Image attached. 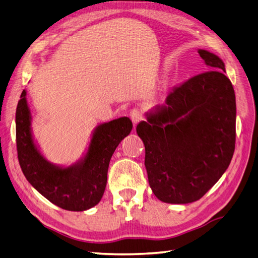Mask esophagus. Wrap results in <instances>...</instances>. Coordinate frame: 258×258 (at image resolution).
Instances as JSON below:
<instances>
[{"label":"esophagus","mask_w":258,"mask_h":258,"mask_svg":"<svg viewBox=\"0 0 258 258\" xmlns=\"http://www.w3.org/2000/svg\"><path fill=\"white\" fill-rule=\"evenodd\" d=\"M143 116H144V114H143L142 110L137 109V108H134L130 112V117H131L132 122H133L134 124H137L141 120H143Z\"/></svg>","instance_id":"esophagus-1"}]
</instances>
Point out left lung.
I'll list each match as a JSON object with an SVG mask.
<instances>
[{
	"label": "left lung",
	"instance_id": "obj_1",
	"mask_svg": "<svg viewBox=\"0 0 258 258\" xmlns=\"http://www.w3.org/2000/svg\"><path fill=\"white\" fill-rule=\"evenodd\" d=\"M198 53L213 71L176 86L136 127L149 185L169 204L202 198L228 169L235 148L233 86L219 57Z\"/></svg>",
	"mask_w": 258,
	"mask_h": 258
}]
</instances>
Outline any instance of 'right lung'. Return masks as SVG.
I'll list each match as a JSON object with an SVG mask.
<instances>
[{
  "instance_id": "1",
  "label": "right lung",
  "mask_w": 258,
  "mask_h": 258,
  "mask_svg": "<svg viewBox=\"0 0 258 258\" xmlns=\"http://www.w3.org/2000/svg\"><path fill=\"white\" fill-rule=\"evenodd\" d=\"M132 128L128 117L99 125L82 162L64 169L55 167L40 155L32 141L30 113L23 90L16 109L18 161L26 179L47 200L65 210L83 211L100 202L111 157Z\"/></svg>"
}]
</instances>
